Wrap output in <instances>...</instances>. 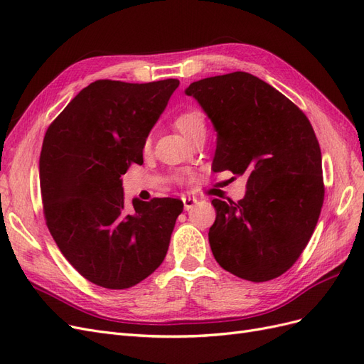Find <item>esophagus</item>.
I'll list each match as a JSON object with an SVG mask.
<instances>
[{
	"label": "esophagus",
	"instance_id": "esophagus-1",
	"mask_svg": "<svg viewBox=\"0 0 364 364\" xmlns=\"http://www.w3.org/2000/svg\"><path fill=\"white\" fill-rule=\"evenodd\" d=\"M182 202H183V208L186 209V211H190V209L197 203V199H196V197H191V196H183Z\"/></svg>",
	"mask_w": 364,
	"mask_h": 364
}]
</instances>
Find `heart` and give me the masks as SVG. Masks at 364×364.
<instances>
[{"instance_id":"1","label":"heart","mask_w":364,"mask_h":364,"mask_svg":"<svg viewBox=\"0 0 364 364\" xmlns=\"http://www.w3.org/2000/svg\"><path fill=\"white\" fill-rule=\"evenodd\" d=\"M174 126L178 129L181 134L185 138H190L196 130L205 129V117L202 111L196 107H188L183 109L178 115L174 117ZM150 144V141H147V146ZM181 179V178H178Z\"/></svg>"}]
</instances>
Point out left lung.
<instances>
[{
    "label": "left lung",
    "instance_id": "1",
    "mask_svg": "<svg viewBox=\"0 0 364 364\" xmlns=\"http://www.w3.org/2000/svg\"><path fill=\"white\" fill-rule=\"evenodd\" d=\"M217 130L214 171L246 174V196L214 199L213 255L235 277L264 282L301 257L323 205L322 153L306 115L249 73L208 77L185 91Z\"/></svg>",
    "mask_w": 364,
    "mask_h": 364
}]
</instances>
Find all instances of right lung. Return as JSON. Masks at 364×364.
Segmentation results:
<instances>
[{"mask_svg":"<svg viewBox=\"0 0 364 364\" xmlns=\"http://www.w3.org/2000/svg\"><path fill=\"white\" fill-rule=\"evenodd\" d=\"M179 80H95L48 126L39 158L41 197L53 240L83 278L111 290L144 281L167 255L183 203L124 202L121 174L142 164L149 132Z\"/></svg>","mask_w":364,"mask_h":364,"instance_id":"obj_1","label":"right lung"}]
</instances>
